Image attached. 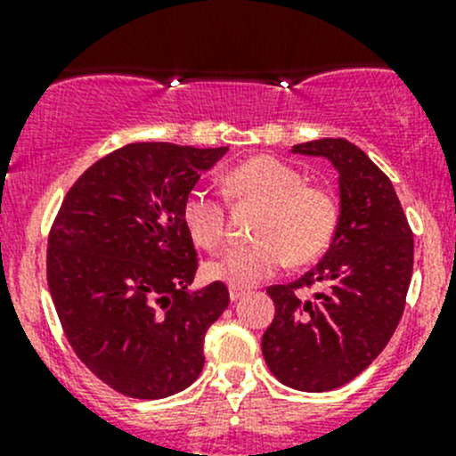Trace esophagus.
<instances>
[{
	"mask_svg": "<svg viewBox=\"0 0 456 456\" xmlns=\"http://www.w3.org/2000/svg\"><path fill=\"white\" fill-rule=\"evenodd\" d=\"M247 291L245 289H238V287H229V300L232 302H238L240 297H245Z\"/></svg>",
	"mask_w": 456,
	"mask_h": 456,
	"instance_id": "obj_1",
	"label": "esophagus"
}]
</instances>
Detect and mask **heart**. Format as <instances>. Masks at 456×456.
<instances>
[{
  "mask_svg": "<svg viewBox=\"0 0 456 456\" xmlns=\"http://www.w3.org/2000/svg\"><path fill=\"white\" fill-rule=\"evenodd\" d=\"M229 196L262 207L256 242L233 245L207 262L209 278L247 289L278 273L287 260H315L333 240L338 205L329 191L305 185V176L291 165L257 156L232 169L224 181ZM183 224L196 245L218 249L224 240L223 200L207 187H194L183 200Z\"/></svg>",
  "mask_w": 456,
  "mask_h": 456,
  "instance_id": "1",
  "label": "heart"
}]
</instances>
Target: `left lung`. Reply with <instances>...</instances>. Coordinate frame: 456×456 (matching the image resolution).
I'll return each instance as SVG.
<instances>
[{"instance_id":"left-lung-1","label":"left lung","mask_w":456,"mask_h":456,"mask_svg":"<svg viewBox=\"0 0 456 456\" xmlns=\"http://www.w3.org/2000/svg\"><path fill=\"white\" fill-rule=\"evenodd\" d=\"M291 154L322 156L338 172L339 216L324 257L291 284L266 289L275 317L262 355L275 379L324 393L355 379L384 351L403 314L412 232L390 178L353 142L317 139ZM322 283L314 301L295 291Z\"/></svg>"}]
</instances>
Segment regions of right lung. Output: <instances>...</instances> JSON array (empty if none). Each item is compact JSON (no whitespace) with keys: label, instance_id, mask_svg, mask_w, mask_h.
Segmentation results:
<instances>
[{"label":"right lung","instance_id":"add662e5","mask_svg":"<svg viewBox=\"0 0 456 456\" xmlns=\"http://www.w3.org/2000/svg\"><path fill=\"white\" fill-rule=\"evenodd\" d=\"M229 147L130 142L96 160L48 238V289L68 342L110 388L163 399L199 379L223 282L191 289L196 249L183 200Z\"/></svg>","mask_w":456,"mask_h":456}]
</instances>
